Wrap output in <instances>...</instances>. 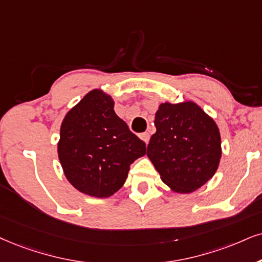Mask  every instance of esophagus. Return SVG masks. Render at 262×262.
<instances>
[{
    "mask_svg": "<svg viewBox=\"0 0 262 262\" xmlns=\"http://www.w3.org/2000/svg\"><path fill=\"white\" fill-rule=\"evenodd\" d=\"M140 138H141L142 140H144L145 142H146V144H148V141H150V134H148V133H142V134H140Z\"/></svg>",
    "mask_w": 262,
    "mask_h": 262,
    "instance_id": "1",
    "label": "esophagus"
}]
</instances>
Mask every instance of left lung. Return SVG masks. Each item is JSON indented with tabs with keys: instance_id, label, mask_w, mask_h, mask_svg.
<instances>
[{
	"instance_id": "8db88e82",
	"label": "left lung",
	"mask_w": 262,
	"mask_h": 262,
	"mask_svg": "<svg viewBox=\"0 0 262 262\" xmlns=\"http://www.w3.org/2000/svg\"><path fill=\"white\" fill-rule=\"evenodd\" d=\"M155 125L147 156L164 184L190 193L211 179L221 158L220 132L198 105L161 104Z\"/></svg>"
}]
</instances>
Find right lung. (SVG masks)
Returning a JSON list of instances; mask_svg holds the SVG:
<instances>
[{
	"mask_svg": "<svg viewBox=\"0 0 262 262\" xmlns=\"http://www.w3.org/2000/svg\"><path fill=\"white\" fill-rule=\"evenodd\" d=\"M145 154V142L115 114L114 100L100 89L89 92L61 123L62 170L72 186L89 196H112L123 186L130 164Z\"/></svg>",
	"mask_w": 262,
	"mask_h": 262,
	"instance_id": "right-lung-1",
	"label": "right lung"
}]
</instances>
